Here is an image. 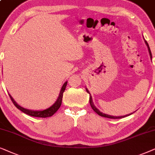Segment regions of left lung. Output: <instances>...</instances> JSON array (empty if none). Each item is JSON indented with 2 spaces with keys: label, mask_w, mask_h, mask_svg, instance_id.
Here are the masks:
<instances>
[{
  "label": "left lung",
  "mask_w": 155,
  "mask_h": 155,
  "mask_svg": "<svg viewBox=\"0 0 155 155\" xmlns=\"http://www.w3.org/2000/svg\"><path fill=\"white\" fill-rule=\"evenodd\" d=\"M144 40H145V42L146 45H147V48H148V51H149V54H150V58H151L152 59V53H151V51H150V47H149V45H148V43L147 42V41H146L145 39H144ZM86 91H87V93H88L90 95V98H89V102H90V105L91 106V108L93 110H94L95 112H96L97 114H98L100 116H102V117H108V118H113V119H118V118H122V117H126V116H128V115L133 114V113H130V114L128 115H122V116H113V115H108V114H106V113H104L102 112H101L100 110H98V108H96V106H95V105L94 104V102H93V99H92V96L91 95V94L89 93V91H88V90L87 89V88H86Z\"/></svg>",
  "instance_id": "8db88e82"
}]
</instances>
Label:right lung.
Listing matches in <instances>:
<instances>
[{
  "label": "right lung",
  "mask_w": 155,
  "mask_h": 155,
  "mask_svg": "<svg viewBox=\"0 0 155 155\" xmlns=\"http://www.w3.org/2000/svg\"><path fill=\"white\" fill-rule=\"evenodd\" d=\"M67 84V81H66L65 83L63 84L62 87H61V88L60 93H59V94L58 98H57V101H55L54 104L51 106L49 107V108L45 109V110H30V109L25 108H23V107L20 106V105H18L17 103L15 102V101L13 98V97L10 96L9 94H9L10 99H11V101H13V104L15 105L16 108H18L21 111H22L23 113H26V114H28L29 115H30V116H33V117H50V116H51V115H53L55 113L57 112V110H58V109L60 108V106L61 105V101H62L63 93L65 91Z\"/></svg>",
  "instance_id": "add662e5"
}]
</instances>
